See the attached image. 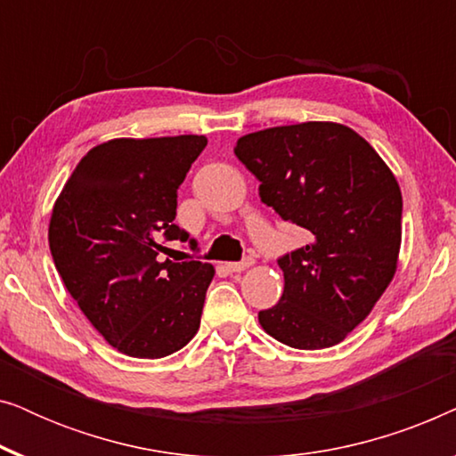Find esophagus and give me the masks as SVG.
Wrapping results in <instances>:
<instances>
[{
  "instance_id": "34e87169",
  "label": "esophagus",
  "mask_w": 456,
  "mask_h": 456,
  "mask_svg": "<svg viewBox=\"0 0 456 456\" xmlns=\"http://www.w3.org/2000/svg\"><path fill=\"white\" fill-rule=\"evenodd\" d=\"M251 265H253V259L245 257L242 261H230V264H226V270L236 273V272H245L247 267H251Z\"/></svg>"
}]
</instances>
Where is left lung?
<instances>
[{"label": "left lung", "mask_w": 456, "mask_h": 456, "mask_svg": "<svg viewBox=\"0 0 456 456\" xmlns=\"http://www.w3.org/2000/svg\"><path fill=\"white\" fill-rule=\"evenodd\" d=\"M234 155L259 180L261 201L305 230L278 259L284 292L259 311L292 348H328L370 315L401 251L403 197L370 142L336 122H303L240 136Z\"/></svg>", "instance_id": "8db88e82"}]
</instances>
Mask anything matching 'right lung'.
<instances>
[{
	"instance_id": "1",
	"label": "right lung",
	"mask_w": 456,
	"mask_h": 456,
	"mask_svg": "<svg viewBox=\"0 0 456 456\" xmlns=\"http://www.w3.org/2000/svg\"><path fill=\"white\" fill-rule=\"evenodd\" d=\"M205 145L199 134L102 142L53 205L55 270L86 320L128 357L176 353L201 323L214 265L161 261V253L172 251L166 240L197 248L174 217L180 184Z\"/></svg>"
}]
</instances>
